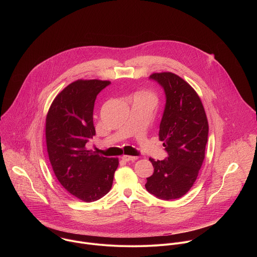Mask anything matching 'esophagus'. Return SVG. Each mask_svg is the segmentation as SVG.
Wrapping results in <instances>:
<instances>
[{"label":"esophagus","instance_id":"1","mask_svg":"<svg viewBox=\"0 0 257 257\" xmlns=\"http://www.w3.org/2000/svg\"><path fill=\"white\" fill-rule=\"evenodd\" d=\"M137 159H138L137 157H133V156H123L122 157V160L125 162H133V161H136Z\"/></svg>","mask_w":257,"mask_h":257}]
</instances>
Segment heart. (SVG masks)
I'll use <instances>...</instances> for the list:
<instances>
[{"label": "heart", "instance_id": "heart-1", "mask_svg": "<svg viewBox=\"0 0 257 257\" xmlns=\"http://www.w3.org/2000/svg\"><path fill=\"white\" fill-rule=\"evenodd\" d=\"M137 96H145V97H151V98H154V95L151 93V92H148V91H141L137 94Z\"/></svg>", "mask_w": 257, "mask_h": 257}]
</instances>
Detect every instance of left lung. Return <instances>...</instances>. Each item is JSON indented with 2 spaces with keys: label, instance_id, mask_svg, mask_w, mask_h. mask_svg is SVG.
Returning a JSON list of instances; mask_svg holds the SVG:
<instances>
[{
  "label": "left lung",
  "instance_id": "obj_1",
  "mask_svg": "<svg viewBox=\"0 0 257 257\" xmlns=\"http://www.w3.org/2000/svg\"><path fill=\"white\" fill-rule=\"evenodd\" d=\"M166 94L160 124V140L168 158L150 159L155 170L146 178L145 188L160 199L172 200L185 195L193 186L202 166L208 135V123L196 91L171 72L154 73Z\"/></svg>",
  "mask_w": 257,
  "mask_h": 257
}]
</instances>
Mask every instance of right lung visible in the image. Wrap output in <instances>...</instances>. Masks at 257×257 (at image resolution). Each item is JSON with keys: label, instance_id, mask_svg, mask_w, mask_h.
Returning a JSON list of instances; mask_svg holds the SVG:
<instances>
[{"label": "right lung", "instance_id": "1", "mask_svg": "<svg viewBox=\"0 0 257 257\" xmlns=\"http://www.w3.org/2000/svg\"><path fill=\"white\" fill-rule=\"evenodd\" d=\"M109 83L77 80L54 99L46 119L49 159L61 185L76 198L92 202L112 188L119 161L87 151L95 135L93 107L96 95Z\"/></svg>", "mask_w": 257, "mask_h": 257}]
</instances>
